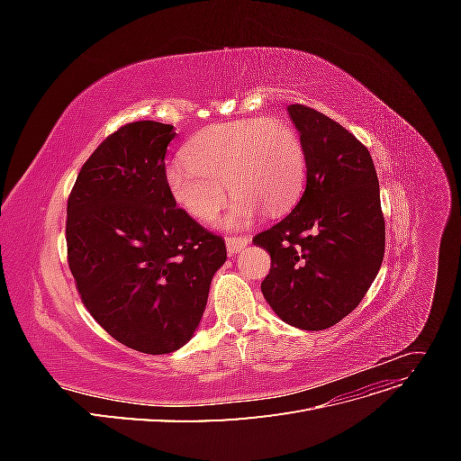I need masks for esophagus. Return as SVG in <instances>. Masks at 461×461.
I'll return each mask as SVG.
<instances>
[{"label":"esophagus","instance_id":"esophagus-1","mask_svg":"<svg viewBox=\"0 0 461 461\" xmlns=\"http://www.w3.org/2000/svg\"><path fill=\"white\" fill-rule=\"evenodd\" d=\"M249 244V240L248 239H227V252H229V256H236L239 252H242V249L246 248Z\"/></svg>","mask_w":461,"mask_h":461}]
</instances>
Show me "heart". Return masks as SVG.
I'll list each match as a JSON object with an SVG mask.
<instances>
[{"label":"heart","instance_id":"1","mask_svg":"<svg viewBox=\"0 0 461 461\" xmlns=\"http://www.w3.org/2000/svg\"><path fill=\"white\" fill-rule=\"evenodd\" d=\"M185 158L167 167L173 202L190 217L209 222L234 192L225 221L239 229L259 209L283 213L294 203L305 176V153L298 132L281 119H240L207 127L186 144Z\"/></svg>","mask_w":461,"mask_h":461}]
</instances>
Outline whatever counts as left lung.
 <instances>
[{
  "mask_svg": "<svg viewBox=\"0 0 461 461\" xmlns=\"http://www.w3.org/2000/svg\"><path fill=\"white\" fill-rule=\"evenodd\" d=\"M305 153L298 205L254 244L271 254L261 292L285 323L337 325L364 300L384 256L379 178L367 148L319 111L286 107Z\"/></svg>",
  "mask_w": 461,
  "mask_h": 461,
  "instance_id": "8db88e82",
  "label": "left lung"
}]
</instances>
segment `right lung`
I'll return each mask as SVG.
<instances>
[{"mask_svg":"<svg viewBox=\"0 0 461 461\" xmlns=\"http://www.w3.org/2000/svg\"><path fill=\"white\" fill-rule=\"evenodd\" d=\"M173 124L138 121L82 165L67 203V254L78 294L111 337L169 354L196 332L225 240L176 207L165 183Z\"/></svg>","mask_w":461,"mask_h":461,"instance_id":"add662e5","label":"right lung"}]
</instances>
